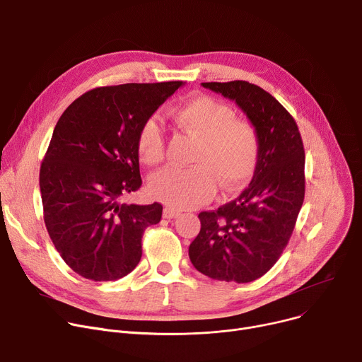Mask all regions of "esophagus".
Segmentation results:
<instances>
[{"label":"esophagus","instance_id":"esophagus-1","mask_svg":"<svg viewBox=\"0 0 362 362\" xmlns=\"http://www.w3.org/2000/svg\"><path fill=\"white\" fill-rule=\"evenodd\" d=\"M180 214L182 212L179 209H175L172 206H165L164 211H163V216H164V218H168V220H170V218H177Z\"/></svg>","mask_w":362,"mask_h":362}]
</instances>
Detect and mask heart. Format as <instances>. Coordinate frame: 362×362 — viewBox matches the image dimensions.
<instances>
[{"instance_id": "obj_1", "label": "heart", "mask_w": 362, "mask_h": 362, "mask_svg": "<svg viewBox=\"0 0 362 362\" xmlns=\"http://www.w3.org/2000/svg\"><path fill=\"white\" fill-rule=\"evenodd\" d=\"M175 124L197 138L186 168L168 167L150 180L151 195L172 208H194L208 202L216 183L224 194L243 187L255 175L260 156L256 127L209 95H197L173 113ZM139 160L157 165L164 158V135L156 119L142 124L136 138Z\"/></svg>"}]
</instances>
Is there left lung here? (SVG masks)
I'll return each mask as SVG.
<instances>
[{
  "label": "left lung",
  "instance_id": "obj_1",
  "mask_svg": "<svg viewBox=\"0 0 362 362\" xmlns=\"http://www.w3.org/2000/svg\"><path fill=\"white\" fill-rule=\"evenodd\" d=\"M202 86L246 113L259 132L260 156L242 195L198 215L201 231L189 257L212 279L252 282L274 267L294 231L305 192L303 139L294 117L259 86L240 80Z\"/></svg>",
  "mask_w": 362,
  "mask_h": 362
}]
</instances>
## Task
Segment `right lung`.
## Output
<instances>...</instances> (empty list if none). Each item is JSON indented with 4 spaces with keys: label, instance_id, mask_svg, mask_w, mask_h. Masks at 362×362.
I'll list each match as a JSON object with an SVG mask.
<instances>
[{
    "label": "right lung",
    "instance_id": "obj_1",
    "mask_svg": "<svg viewBox=\"0 0 362 362\" xmlns=\"http://www.w3.org/2000/svg\"><path fill=\"white\" fill-rule=\"evenodd\" d=\"M182 86L98 87L59 117L40 165L43 220L64 262L83 278L116 281L141 260L144 231L160 223L163 205L122 198L142 185L139 128Z\"/></svg>",
    "mask_w": 362,
    "mask_h": 362
}]
</instances>
